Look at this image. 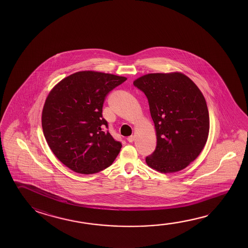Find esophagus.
Listing matches in <instances>:
<instances>
[{"instance_id": "obj_1", "label": "esophagus", "mask_w": 248, "mask_h": 248, "mask_svg": "<svg viewBox=\"0 0 248 248\" xmlns=\"http://www.w3.org/2000/svg\"><path fill=\"white\" fill-rule=\"evenodd\" d=\"M135 137L134 136H130L129 138H127V141L129 142H134Z\"/></svg>"}]
</instances>
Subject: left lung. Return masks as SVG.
I'll use <instances>...</instances> for the list:
<instances>
[{"label": "left lung", "instance_id": "8db88e82", "mask_svg": "<svg viewBox=\"0 0 248 248\" xmlns=\"http://www.w3.org/2000/svg\"><path fill=\"white\" fill-rule=\"evenodd\" d=\"M133 85L145 94L156 131V147L147 164L162 173L185 169L208 137L209 115L202 92L179 73H150Z\"/></svg>", "mask_w": 248, "mask_h": 248}]
</instances>
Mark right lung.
<instances>
[{
    "label": "right lung",
    "instance_id": "right-lung-1",
    "mask_svg": "<svg viewBox=\"0 0 248 248\" xmlns=\"http://www.w3.org/2000/svg\"><path fill=\"white\" fill-rule=\"evenodd\" d=\"M125 77L84 71L53 87L42 110L46 140L61 163L80 174H94L110 166L122 143L108 130L102 110L106 95Z\"/></svg>",
    "mask_w": 248,
    "mask_h": 248
}]
</instances>
